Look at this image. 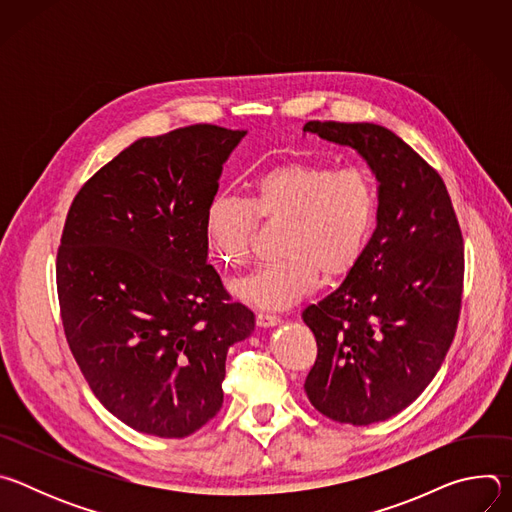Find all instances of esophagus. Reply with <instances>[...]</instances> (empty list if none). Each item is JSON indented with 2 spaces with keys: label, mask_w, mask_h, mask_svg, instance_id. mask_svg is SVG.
Wrapping results in <instances>:
<instances>
[{
  "label": "esophagus",
  "mask_w": 512,
  "mask_h": 512,
  "mask_svg": "<svg viewBox=\"0 0 512 512\" xmlns=\"http://www.w3.org/2000/svg\"><path fill=\"white\" fill-rule=\"evenodd\" d=\"M257 326L259 328H275L281 324V320L277 316H271V314H257Z\"/></svg>",
  "instance_id": "esophagus-1"
}]
</instances>
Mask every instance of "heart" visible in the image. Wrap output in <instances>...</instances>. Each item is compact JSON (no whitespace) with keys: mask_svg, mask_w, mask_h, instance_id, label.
<instances>
[{"mask_svg":"<svg viewBox=\"0 0 512 512\" xmlns=\"http://www.w3.org/2000/svg\"><path fill=\"white\" fill-rule=\"evenodd\" d=\"M257 214L287 223L279 263L261 265L229 283L231 296L251 308L285 310L310 296L320 281L356 269L373 237L379 188L360 164L285 162L257 176L251 200L218 194L204 212V235L212 257L241 265L257 233Z\"/></svg>","mask_w":512,"mask_h":512,"instance_id":"heart-1","label":"heart"}]
</instances>
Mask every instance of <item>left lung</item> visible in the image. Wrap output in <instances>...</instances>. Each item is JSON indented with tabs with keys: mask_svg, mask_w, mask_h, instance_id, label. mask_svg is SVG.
Returning a JSON list of instances; mask_svg holds the SVG:
<instances>
[{
	"mask_svg": "<svg viewBox=\"0 0 512 512\" xmlns=\"http://www.w3.org/2000/svg\"><path fill=\"white\" fill-rule=\"evenodd\" d=\"M306 133L352 148L379 182L367 251L302 314L318 344L310 403L338 423L371 425L409 407L442 367L462 304V233L440 174L387 127L308 121Z\"/></svg>",
	"mask_w": 512,
	"mask_h": 512,
	"instance_id": "obj_1",
	"label": "left lung"
}]
</instances>
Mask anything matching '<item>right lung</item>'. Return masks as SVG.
<instances>
[{
    "label": "right lung",
    "instance_id": "right-lung-1",
    "mask_svg": "<svg viewBox=\"0 0 512 512\" xmlns=\"http://www.w3.org/2000/svg\"><path fill=\"white\" fill-rule=\"evenodd\" d=\"M245 129L141 137L72 200L56 261L68 346L125 425L186 437L223 407L227 352L255 316L208 265L204 212Z\"/></svg>",
    "mask_w": 512,
    "mask_h": 512
}]
</instances>
